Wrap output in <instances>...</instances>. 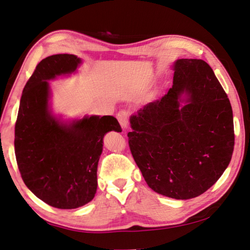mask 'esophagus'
<instances>
[{
	"mask_svg": "<svg viewBox=\"0 0 250 250\" xmlns=\"http://www.w3.org/2000/svg\"><path fill=\"white\" fill-rule=\"evenodd\" d=\"M117 119L119 121L120 125L122 126V128L126 129L127 126H128V112L127 111H119L117 114Z\"/></svg>",
	"mask_w": 250,
	"mask_h": 250,
	"instance_id": "34e87169",
	"label": "esophagus"
}]
</instances>
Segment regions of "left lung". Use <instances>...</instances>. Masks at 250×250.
<instances>
[{
  "mask_svg": "<svg viewBox=\"0 0 250 250\" xmlns=\"http://www.w3.org/2000/svg\"><path fill=\"white\" fill-rule=\"evenodd\" d=\"M130 124L127 137L133 159L148 187L164 196L202 195L232 157V108L204 60H177L172 88L130 117Z\"/></svg>",
  "mask_w": 250,
  "mask_h": 250,
  "instance_id": "8db88e82",
  "label": "left lung"
}]
</instances>
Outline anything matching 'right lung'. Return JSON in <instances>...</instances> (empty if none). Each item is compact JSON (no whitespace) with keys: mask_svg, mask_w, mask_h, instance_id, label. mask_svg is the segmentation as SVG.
Segmentation results:
<instances>
[{"mask_svg":"<svg viewBox=\"0 0 250 250\" xmlns=\"http://www.w3.org/2000/svg\"><path fill=\"white\" fill-rule=\"evenodd\" d=\"M81 62L71 54L41 60L23 89L15 126V154L24 184L58 209H75L93 199L103 138L122 131L111 115L63 123L51 114L47 81L70 74Z\"/></svg>","mask_w":250,"mask_h":250,"instance_id":"add662e5","label":"right lung"}]
</instances>
